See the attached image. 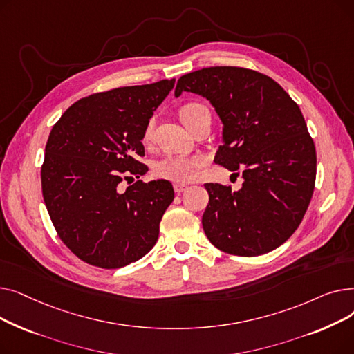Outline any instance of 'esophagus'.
Here are the masks:
<instances>
[{
	"mask_svg": "<svg viewBox=\"0 0 354 354\" xmlns=\"http://www.w3.org/2000/svg\"><path fill=\"white\" fill-rule=\"evenodd\" d=\"M174 189H175L176 194H182L183 191L188 189V187H187V185H183V183H175L174 185Z\"/></svg>",
	"mask_w": 354,
	"mask_h": 354,
	"instance_id": "obj_1",
	"label": "esophagus"
}]
</instances>
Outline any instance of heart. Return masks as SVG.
<instances>
[{"label": "heart", "instance_id": "1", "mask_svg": "<svg viewBox=\"0 0 354 354\" xmlns=\"http://www.w3.org/2000/svg\"><path fill=\"white\" fill-rule=\"evenodd\" d=\"M202 111H208V109L201 103H188L180 109L179 115L183 124L187 126L194 118H196V115L202 113ZM155 126H156L155 118H151L146 122L143 129V142L152 140ZM203 165H205V160H203L201 156L167 155L155 163L153 171L158 178L167 179L176 183H187L196 176L198 171Z\"/></svg>", "mask_w": 354, "mask_h": 354}]
</instances>
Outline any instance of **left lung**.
Returning a JSON list of instances; mask_svg holds the SVG:
<instances>
[{
	"mask_svg": "<svg viewBox=\"0 0 354 354\" xmlns=\"http://www.w3.org/2000/svg\"><path fill=\"white\" fill-rule=\"evenodd\" d=\"M183 91L212 103L224 123V145L214 162L244 178L238 191L205 183V235L231 255L257 257L278 248L301 224L317 172L315 146L299 104L266 74L235 66L185 74L175 96Z\"/></svg>",
	"mask_w": 354,
	"mask_h": 354,
	"instance_id": "8db88e82",
	"label": "left lung"
}]
</instances>
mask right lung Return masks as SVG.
Returning <instances> with one entry per match:
<instances>
[{
    "label": "right lung",
    "instance_id": "add662e5",
    "mask_svg": "<svg viewBox=\"0 0 354 354\" xmlns=\"http://www.w3.org/2000/svg\"><path fill=\"white\" fill-rule=\"evenodd\" d=\"M175 79L95 93L71 104L53 126L41 189L63 244L82 261L115 270L153 248L175 192L169 180L143 182L146 122ZM138 180L123 192V180Z\"/></svg>",
    "mask_w": 354,
    "mask_h": 354
}]
</instances>
